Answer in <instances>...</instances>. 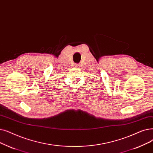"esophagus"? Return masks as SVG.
<instances>
[{
    "label": "esophagus",
    "instance_id": "34e87169",
    "mask_svg": "<svg viewBox=\"0 0 153 153\" xmlns=\"http://www.w3.org/2000/svg\"><path fill=\"white\" fill-rule=\"evenodd\" d=\"M74 67L75 68H79V64H74Z\"/></svg>",
    "mask_w": 153,
    "mask_h": 153
}]
</instances>
